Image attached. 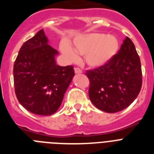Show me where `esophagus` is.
Here are the masks:
<instances>
[{
    "instance_id": "esophagus-1",
    "label": "esophagus",
    "mask_w": 154,
    "mask_h": 154,
    "mask_svg": "<svg viewBox=\"0 0 154 154\" xmlns=\"http://www.w3.org/2000/svg\"><path fill=\"white\" fill-rule=\"evenodd\" d=\"M74 72L76 74H79V73H82V71L79 68H74Z\"/></svg>"
}]
</instances>
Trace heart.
Masks as SVG:
<instances>
[{
  "label": "heart",
  "mask_w": 154,
  "mask_h": 154,
  "mask_svg": "<svg viewBox=\"0 0 154 154\" xmlns=\"http://www.w3.org/2000/svg\"><path fill=\"white\" fill-rule=\"evenodd\" d=\"M76 53L84 55L85 62L91 68L101 67L107 64L119 49V42L113 35L91 32L77 37L73 41ZM60 50L70 59H75L77 54L68 45H63Z\"/></svg>",
  "instance_id": "obj_1"
}]
</instances>
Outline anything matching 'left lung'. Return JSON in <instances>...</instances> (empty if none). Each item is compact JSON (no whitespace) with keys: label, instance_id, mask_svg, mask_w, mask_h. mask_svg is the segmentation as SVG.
Instances as JSON below:
<instances>
[{"label":"left lung","instance_id":"8db88e82","mask_svg":"<svg viewBox=\"0 0 154 154\" xmlns=\"http://www.w3.org/2000/svg\"><path fill=\"white\" fill-rule=\"evenodd\" d=\"M90 82L89 96L98 109L117 112L131 105L142 85L140 57L126 37L117 54L107 64L86 71Z\"/></svg>","mask_w":154,"mask_h":154}]
</instances>
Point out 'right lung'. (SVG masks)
<instances>
[{"instance_id": "add662e5", "label": "right lung", "mask_w": 154, "mask_h": 154, "mask_svg": "<svg viewBox=\"0 0 154 154\" xmlns=\"http://www.w3.org/2000/svg\"><path fill=\"white\" fill-rule=\"evenodd\" d=\"M57 54L49 45L44 29L20 49L13 66L16 96L32 113L49 116L57 112L74 77L72 66L57 65Z\"/></svg>"}]
</instances>
